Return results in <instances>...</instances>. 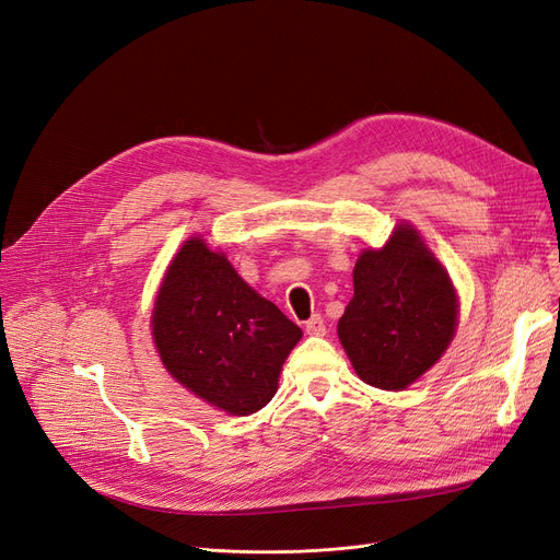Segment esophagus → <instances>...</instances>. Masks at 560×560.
Segmentation results:
<instances>
[{
	"label": "esophagus",
	"mask_w": 560,
	"mask_h": 560,
	"mask_svg": "<svg viewBox=\"0 0 560 560\" xmlns=\"http://www.w3.org/2000/svg\"><path fill=\"white\" fill-rule=\"evenodd\" d=\"M305 332H307V335H324V332H326L324 317H322V315H312V317L305 322Z\"/></svg>",
	"instance_id": "esophagus-1"
}]
</instances>
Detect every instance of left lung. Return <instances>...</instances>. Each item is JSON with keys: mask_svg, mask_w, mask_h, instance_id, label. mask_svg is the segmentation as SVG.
<instances>
[{"mask_svg": "<svg viewBox=\"0 0 560 560\" xmlns=\"http://www.w3.org/2000/svg\"><path fill=\"white\" fill-rule=\"evenodd\" d=\"M459 303L448 271L409 222L353 266V299L338 322L355 374L382 390H405L448 349Z\"/></svg>", "mask_w": 560, "mask_h": 560, "instance_id": "8db88e82", "label": "left lung"}]
</instances>
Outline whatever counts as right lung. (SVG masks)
<instances>
[{
    "label": "right lung",
    "instance_id": "add662e5",
    "mask_svg": "<svg viewBox=\"0 0 560 560\" xmlns=\"http://www.w3.org/2000/svg\"><path fill=\"white\" fill-rule=\"evenodd\" d=\"M151 330L176 382L232 416H250L271 401L284 358L303 335L199 236L172 259Z\"/></svg>",
    "mask_w": 560,
    "mask_h": 560
}]
</instances>
